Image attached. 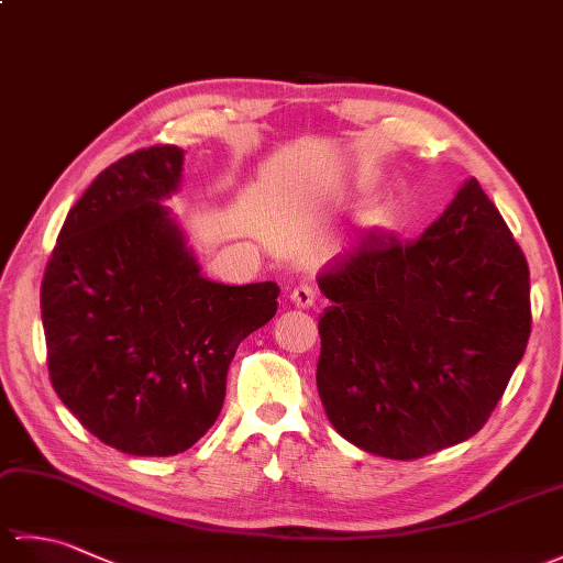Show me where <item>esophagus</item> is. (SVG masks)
Here are the masks:
<instances>
[{
	"instance_id": "obj_1",
	"label": "esophagus",
	"mask_w": 563,
	"mask_h": 563,
	"mask_svg": "<svg viewBox=\"0 0 563 563\" xmlns=\"http://www.w3.org/2000/svg\"><path fill=\"white\" fill-rule=\"evenodd\" d=\"M290 302L295 307H300V309L312 307L314 305V288H312V285H307V283L295 285V288L290 290Z\"/></svg>"
}]
</instances>
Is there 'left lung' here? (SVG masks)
<instances>
[{"label":"left lung","mask_w":563,"mask_h":563,"mask_svg":"<svg viewBox=\"0 0 563 563\" xmlns=\"http://www.w3.org/2000/svg\"><path fill=\"white\" fill-rule=\"evenodd\" d=\"M317 389L369 454L416 460L479 430L530 339V271L476 178L413 242L363 234L319 273Z\"/></svg>","instance_id":"left-lung-1"}]
</instances>
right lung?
<instances>
[{
    "label": "right lung",
    "mask_w": 563,
    "mask_h": 563,
    "mask_svg": "<svg viewBox=\"0 0 563 563\" xmlns=\"http://www.w3.org/2000/svg\"><path fill=\"white\" fill-rule=\"evenodd\" d=\"M184 150L103 169L67 212L41 288L51 382L77 421L135 457L188 450L218 421L236 345L278 312L273 280L200 273L169 200Z\"/></svg>",
    "instance_id": "add662e5"
}]
</instances>
